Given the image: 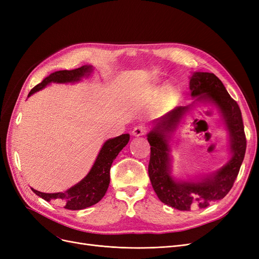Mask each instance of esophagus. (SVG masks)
<instances>
[{
  "label": "esophagus",
  "mask_w": 259,
  "mask_h": 259,
  "mask_svg": "<svg viewBox=\"0 0 259 259\" xmlns=\"http://www.w3.org/2000/svg\"><path fill=\"white\" fill-rule=\"evenodd\" d=\"M146 133H147V127L145 126V125H137V126H135L134 130H133L132 134H133V136L138 137V136L145 135Z\"/></svg>",
  "instance_id": "esophagus-1"
}]
</instances>
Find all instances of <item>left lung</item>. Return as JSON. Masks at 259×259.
Instances as JSON below:
<instances>
[{
	"mask_svg": "<svg viewBox=\"0 0 259 259\" xmlns=\"http://www.w3.org/2000/svg\"><path fill=\"white\" fill-rule=\"evenodd\" d=\"M189 85L191 96L195 97V100L211 103L222 113L229 132L231 158L223 167L200 182H176L170 176L168 137L183 117L191 111L192 106L176 107L155 121V126L147 135L151 146L149 178L160 201L179 210L204 208L210 203L225 198L239 174L246 150L241 110L223 82L214 73L194 72Z\"/></svg>",
	"mask_w": 259,
	"mask_h": 259,
	"instance_id": "left-lung-1",
	"label": "left lung"
}]
</instances>
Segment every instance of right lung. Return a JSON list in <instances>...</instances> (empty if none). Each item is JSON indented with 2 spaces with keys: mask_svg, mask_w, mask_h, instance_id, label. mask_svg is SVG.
<instances>
[{
  "mask_svg": "<svg viewBox=\"0 0 259 259\" xmlns=\"http://www.w3.org/2000/svg\"><path fill=\"white\" fill-rule=\"evenodd\" d=\"M92 66H82L74 70H60L52 74L30 91L29 96L35 92L43 90L46 85L54 83H73L80 81L83 76L92 72ZM130 134H122L115 138L108 139L100 149L93 167L80 183L70 188L65 192L44 193L31 188L32 191L48 202H56L67 209H83L96 204L106 194L110 184V168L112 162L122 149L127 145Z\"/></svg>",
  "mask_w": 259,
  "mask_h": 259,
  "instance_id": "obj_1",
  "label": "right lung"
}]
</instances>
